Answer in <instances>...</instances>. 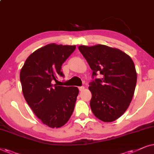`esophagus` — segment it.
<instances>
[{
  "mask_svg": "<svg viewBox=\"0 0 154 154\" xmlns=\"http://www.w3.org/2000/svg\"><path fill=\"white\" fill-rule=\"evenodd\" d=\"M85 89V87H79V91H83V90Z\"/></svg>",
  "mask_w": 154,
  "mask_h": 154,
  "instance_id": "34e87169",
  "label": "esophagus"
}]
</instances>
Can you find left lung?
<instances>
[{
    "mask_svg": "<svg viewBox=\"0 0 154 154\" xmlns=\"http://www.w3.org/2000/svg\"><path fill=\"white\" fill-rule=\"evenodd\" d=\"M78 48L93 70L92 77L98 72L103 76L89 87L92 112L102 121H114L126 111L134 96L137 79L134 63L123 51L105 45Z\"/></svg>",
    "mask_w": 154,
    "mask_h": 154,
    "instance_id": "1",
    "label": "left lung"
}]
</instances>
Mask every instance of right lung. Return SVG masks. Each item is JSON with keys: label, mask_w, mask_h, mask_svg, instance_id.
Returning <instances> with one entry per match:
<instances>
[{"label": "right lung", "mask_w": 154, "mask_h": 154, "mask_svg": "<svg viewBox=\"0 0 154 154\" xmlns=\"http://www.w3.org/2000/svg\"><path fill=\"white\" fill-rule=\"evenodd\" d=\"M75 46L49 44L26 58L20 74L22 93L26 103L44 125L59 128L68 121L79 94L76 87L53 85L63 77L61 66Z\"/></svg>", "instance_id": "obj_1"}]
</instances>
